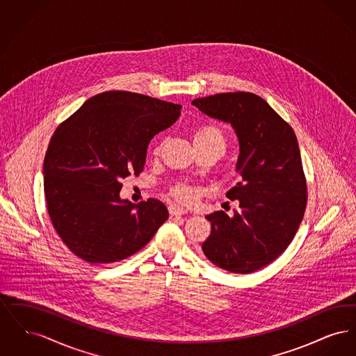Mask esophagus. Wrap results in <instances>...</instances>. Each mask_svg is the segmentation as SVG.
I'll return each instance as SVG.
<instances>
[{
    "instance_id": "1",
    "label": "esophagus",
    "mask_w": 356,
    "mask_h": 356,
    "mask_svg": "<svg viewBox=\"0 0 356 356\" xmlns=\"http://www.w3.org/2000/svg\"><path fill=\"white\" fill-rule=\"evenodd\" d=\"M170 216H181V215H184L186 213V208H183V207H179V205H176V204H172L170 205Z\"/></svg>"
}]
</instances>
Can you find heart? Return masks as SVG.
I'll list each match as a JSON object with an SVG mask.
<instances>
[{
	"label": "heart",
	"instance_id": "1",
	"mask_svg": "<svg viewBox=\"0 0 356 356\" xmlns=\"http://www.w3.org/2000/svg\"><path fill=\"white\" fill-rule=\"evenodd\" d=\"M193 145H203V147H219L225 148V137L218 125L207 124L199 127L193 132ZM159 148H156L157 151ZM173 196L180 202H191L192 200V191L186 186H177L172 191Z\"/></svg>",
	"mask_w": 356,
	"mask_h": 356
}]
</instances>
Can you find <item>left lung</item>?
Wrapping results in <instances>:
<instances>
[{
  "label": "left lung",
  "mask_w": 356,
  "mask_h": 356,
  "mask_svg": "<svg viewBox=\"0 0 356 356\" xmlns=\"http://www.w3.org/2000/svg\"><path fill=\"white\" fill-rule=\"evenodd\" d=\"M192 105L231 124L240 151L241 179L225 193L238 202V209L232 216L224 211L205 216L211 235L202 250L225 271H257L286 251L305 216L307 184L298 138L268 102L250 92L219 93Z\"/></svg>",
  "instance_id": "1"
}]
</instances>
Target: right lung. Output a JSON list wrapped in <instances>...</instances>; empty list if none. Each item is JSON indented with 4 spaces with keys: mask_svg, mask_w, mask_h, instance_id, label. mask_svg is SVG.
<instances>
[{
    "mask_svg": "<svg viewBox=\"0 0 356 356\" xmlns=\"http://www.w3.org/2000/svg\"><path fill=\"white\" fill-rule=\"evenodd\" d=\"M181 105L109 90L90 97L51 136L44 191L51 224L88 263H115L140 251L168 219L156 199L120 197L121 180L143 170L153 136L179 119Z\"/></svg>",
    "mask_w": 356,
    "mask_h": 356,
    "instance_id": "add662e5",
    "label": "right lung"
}]
</instances>
